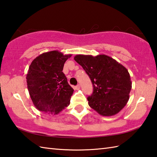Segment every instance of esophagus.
Returning <instances> with one entry per match:
<instances>
[{
    "mask_svg": "<svg viewBox=\"0 0 157 157\" xmlns=\"http://www.w3.org/2000/svg\"><path fill=\"white\" fill-rule=\"evenodd\" d=\"M75 88L77 90H78L80 89V86H79V84L77 85V86H75Z\"/></svg>",
    "mask_w": 157,
    "mask_h": 157,
    "instance_id": "esophagus-1",
    "label": "esophagus"
}]
</instances>
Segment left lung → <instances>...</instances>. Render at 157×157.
<instances>
[{
	"instance_id": "1",
	"label": "left lung",
	"mask_w": 157,
	"mask_h": 157,
	"mask_svg": "<svg viewBox=\"0 0 157 157\" xmlns=\"http://www.w3.org/2000/svg\"><path fill=\"white\" fill-rule=\"evenodd\" d=\"M74 60L88 75L93 93L88 105L102 116H113L124 107L129 98L132 82L124 66L105 55H77Z\"/></svg>"
}]
</instances>
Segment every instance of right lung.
Segmentation results:
<instances>
[{
	"mask_svg": "<svg viewBox=\"0 0 157 157\" xmlns=\"http://www.w3.org/2000/svg\"><path fill=\"white\" fill-rule=\"evenodd\" d=\"M71 55L58 51L44 52L33 60L26 79L36 108L48 114L57 115L70 104L73 89L63 72Z\"/></svg>",
	"mask_w": 157,
	"mask_h": 157,
	"instance_id": "obj_1",
	"label": "right lung"
}]
</instances>
